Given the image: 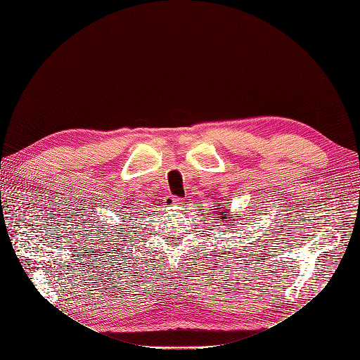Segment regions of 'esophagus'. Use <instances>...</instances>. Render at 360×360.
<instances>
[{
  "label": "esophagus",
  "instance_id": "esophagus-1",
  "mask_svg": "<svg viewBox=\"0 0 360 360\" xmlns=\"http://www.w3.org/2000/svg\"><path fill=\"white\" fill-rule=\"evenodd\" d=\"M181 204V198L179 197H167L163 200V207H172V205H179Z\"/></svg>",
  "mask_w": 360,
  "mask_h": 360
}]
</instances>
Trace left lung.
Returning <instances> with one entry per match:
<instances>
[{
	"instance_id": "obj_1",
	"label": "left lung",
	"mask_w": 360,
	"mask_h": 360,
	"mask_svg": "<svg viewBox=\"0 0 360 360\" xmlns=\"http://www.w3.org/2000/svg\"><path fill=\"white\" fill-rule=\"evenodd\" d=\"M217 209H221V212H217V213H214V214H219V217H221V219H230V214H228V212H224L222 210V207H217ZM236 217V216H234Z\"/></svg>"
}]
</instances>
